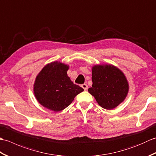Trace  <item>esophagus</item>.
Here are the masks:
<instances>
[{
  "instance_id": "esophagus-1",
  "label": "esophagus",
  "mask_w": 156,
  "mask_h": 156,
  "mask_svg": "<svg viewBox=\"0 0 156 156\" xmlns=\"http://www.w3.org/2000/svg\"><path fill=\"white\" fill-rule=\"evenodd\" d=\"M82 88H83V89L84 90H88V85L87 84H82Z\"/></svg>"
}]
</instances>
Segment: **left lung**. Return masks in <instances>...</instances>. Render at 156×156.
I'll list each match as a JSON object with an SVG mask.
<instances>
[{
    "label": "left lung",
    "instance_id": "8db88e82",
    "mask_svg": "<svg viewBox=\"0 0 156 156\" xmlns=\"http://www.w3.org/2000/svg\"><path fill=\"white\" fill-rule=\"evenodd\" d=\"M91 88H88L98 104L111 110L123 101L129 91V84L125 74L115 66L95 65L92 68Z\"/></svg>",
    "mask_w": 156,
    "mask_h": 156
}]
</instances>
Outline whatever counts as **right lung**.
Listing matches in <instances>:
<instances>
[{"label": "right lung", "mask_w": 156, "mask_h": 156, "mask_svg": "<svg viewBox=\"0 0 156 156\" xmlns=\"http://www.w3.org/2000/svg\"><path fill=\"white\" fill-rule=\"evenodd\" d=\"M69 66L54 62L44 66L35 78V97L43 107L58 112L70 105L84 89L71 81L67 71Z\"/></svg>", "instance_id": "add662e5"}]
</instances>
